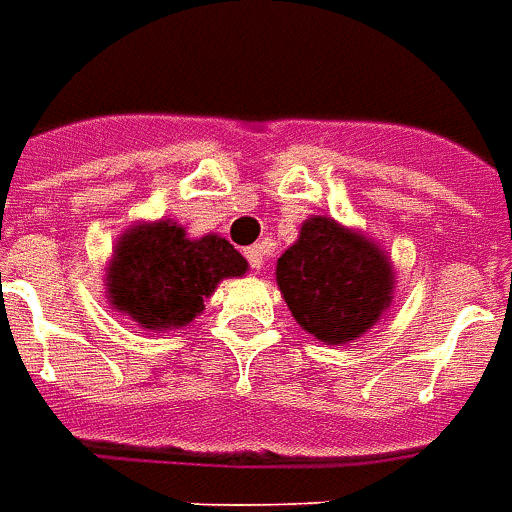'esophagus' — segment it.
Masks as SVG:
<instances>
[{
  "mask_svg": "<svg viewBox=\"0 0 512 512\" xmlns=\"http://www.w3.org/2000/svg\"><path fill=\"white\" fill-rule=\"evenodd\" d=\"M264 253H267V250H264V245H253V248L245 250V256H248V262H250V267H253V270H262Z\"/></svg>",
  "mask_w": 512,
  "mask_h": 512,
  "instance_id": "obj_1",
  "label": "esophagus"
}]
</instances>
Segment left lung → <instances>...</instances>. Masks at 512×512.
<instances>
[{"label": "left lung", "mask_w": 512, "mask_h": 512, "mask_svg": "<svg viewBox=\"0 0 512 512\" xmlns=\"http://www.w3.org/2000/svg\"><path fill=\"white\" fill-rule=\"evenodd\" d=\"M275 281L295 322L322 344L372 331L394 300V262L380 242L325 215L303 220L275 262Z\"/></svg>", "instance_id": "left-lung-1"}]
</instances>
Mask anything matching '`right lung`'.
I'll return each instance as SVG.
<instances>
[{"label": "right lung", "instance_id": "obj_1", "mask_svg": "<svg viewBox=\"0 0 512 512\" xmlns=\"http://www.w3.org/2000/svg\"><path fill=\"white\" fill-rule=\"evenodd\" d=\"M245 273V256L220 234L190 237L170 217L140 220L115 239L104 289L115 311L162 333L190 325L220 281Z\"/></svg>", "mask_w": 512, "mask_h": 512}]
</instances>
